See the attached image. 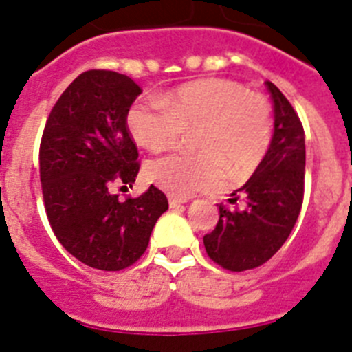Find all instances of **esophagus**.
<instances>
[{
  "label": "esophagus",
  "mask_w": 352,
  "mask_h": 352,
  "mask_svg": "<svg viewBox=\"0 0 352 352\" xmlns=\"http://www.w3.org/2000/svg\"><path fill=\"white\" fill-rule=\"evenodd\" d=\"M168 204H170V207L175 208V207H179V205L186 204V199H184V198H177V196H168Z\"/></svg>",
  "instance_id": "esophagus-1"
}]
</instances>
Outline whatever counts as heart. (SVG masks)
I'll list each match as a JSON object with an SVG mask.
<instances>
[{
    "label": "heart",
    "instance_id": "heart-1",
    "mask_svg": "<svg viewBox=\"0 0 352 352\" xmlns=\"http://www.w3.org/2000/svg\"><path fill=\"white\" fill-rule=\"evenodd\" d=\"M128 129L151 153L170 151L184 133H192L195 154H173L148 166V179L177 198L214 189L258 170L274 135L272 107L265 96L223 78L186 84L161 103L140 101L128 112Z\"/></svg>",
    "mask_w": 352,
    "mask_h": 352
}]
</instances>
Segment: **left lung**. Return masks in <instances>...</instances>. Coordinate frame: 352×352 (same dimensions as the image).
I'll list each match as a JSON object with an SVG mask.
<instances>
[{
	"instance_id": "obj_1",
	"label": "left lung",
	"mask_w": 352,
	"mask_h": 352,
	"mask_svg": "<svg viewBox=\"0 0 352 352\" xmlns=\"http://www.w3.org/2000/svg\"><path fill=\"white\" fill-rule=\"evenodd\" d=\"M274 101V137L267 156L230 204L242 196L243 208L219 205V221L204 236L212 261L231 272L267 263L284 245L298 219L305 182V133L278 87L267 82Z\"/></svg>"
}]
</instances>
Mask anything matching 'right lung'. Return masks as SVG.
<instances>
[{
	"label": "right lung",
	"mask_w": 352,
	"mask_h": 352,
	"mask_svg": "<svg viewBox=\"0 0 352 352\" xmlns=\"http://www.w3.org/2000/svg\"><path fill=\"white\" fill-rule=\"evenodd\" d=\"M142 89L128 75L89 69L54 105L40 144V180L54 235L91 268L117 272L140 259L168 199L151 186L138 198L112 189L131 186L140 170L128 112ZM124 186V188H126Z\"/></svg>",
	"instance_id": "add662e5"
}]
</instances>
